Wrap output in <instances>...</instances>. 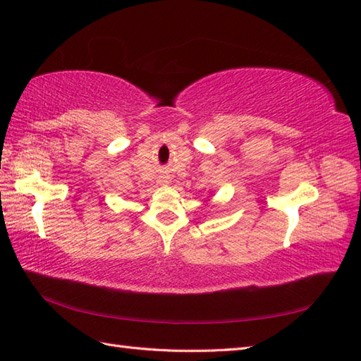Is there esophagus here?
<instances>
[{
  "label": "esophagus",
  "mask_w": 361,
  "mask_h": 361,
  "mask_svg": "<svg viewBox=\"0 0 361 361\" xmlns=\"http://www.w3.org/2000/svg\"><path fill=\"white\" fill-rule=\"evenodd\" d=\"M159 185H167L169 183V176L167 175H159Z\"/></svg>",
  "instance_id": "1"
}]
</instances>
